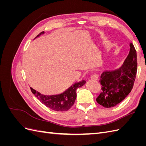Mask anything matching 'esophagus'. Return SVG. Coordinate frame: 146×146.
I'll list each match as a JSON object with an SVG mask.
<instances>
[{
  "mask_svg": "<svg viewBox=\"0 0 146 146\" xmlns=\"http://www.w3.org/2000/svg\"><path fill=\"white\" fill-rule=\"evenodd\" d=\"M90 78L92 79V80H99V77L98 76H97V75H92V76H91Z\"/></svg>",
  "mask_w": 146,
  "mask_h": 146,
  "instance_id": "34e87169",
  "label": "esophagus"
}]
</instances>
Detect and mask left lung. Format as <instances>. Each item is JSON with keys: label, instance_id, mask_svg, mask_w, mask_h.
Returning a JSON list of instances; mask_svg holds the SVG:
<instances>
[{"label": "left lung", "instance_id": "1", "mask_svg": "<svg viewBox=\"0 0 146 146\" xmlns=\"http://www.w3.org/2000/svg\"><path fill=\"white\" fill-rule=\"evenodd\" d=\"M129 55L121 68L107 70L102 74L100 83L102 85L98 103L105 108H111L124 99L132 90L137 72V55L132 43Z\"/></svg>", "mask_w": 146, "mask_h": 146}]
</instances>
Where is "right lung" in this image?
<instances>
[{"instance_id":"add662e5","label":"right lung","mask_w":146,"mask_h":146,"mask_svg":"<svg viewBox=\"0 0 146 146\" xmlns=\"http://www.w3.org/2000/svg\"><path fill=\"white\" fill-rule=\"evenodd\" d=\"M44 32H41L37 36L43 34ZM86 83L85 80H82L80 82L76 83L69 87L63 93L54 96H45L39 93L36 90L30 88L32 93L38 99L42 102L47 107L49 108L54 111H67L74 105L76 99L77 88L83 86Z\"/></svg>"}]
</instances>
